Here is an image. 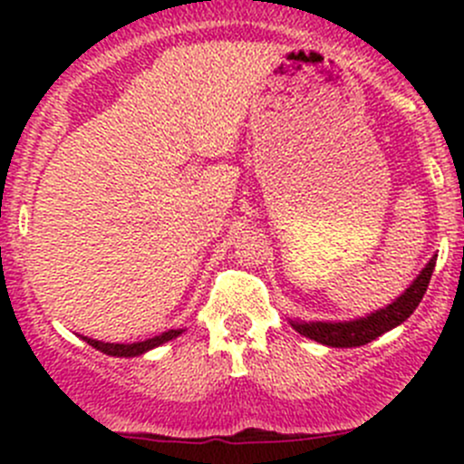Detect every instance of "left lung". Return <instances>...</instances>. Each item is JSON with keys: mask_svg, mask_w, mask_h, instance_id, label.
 I'll use <instances>...</instances> for the list:
<instances>
[{"mask_svg": "<svg viewBox=\"0 0 464 464\" xmlns=\"http://www.w3.org/2000/svg\"><path fill=\"white\" fill-rule=\"evenodd\" d=\"M435 260H438V256H433V258L424 265V269L420 271L418 278H415L395 301L388 303L386 307H379V310L371 312V314L359 316V319L353 321L296 319L289 323H292L294 330L301 332L303 336L316 341V343L330 345V348H359V345L371 343L377 336H382L383 332L401 325V323L413 314L415 307L420 305L422 296L427 294L429 280H431L435 269Z\"/></svg>", "mask_w": 464, "mask_h": 464, "instance_id": "left-lung-1", "label": "left lung"}]
</instances>
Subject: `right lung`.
I'll return each mask as SVG.
<instances>
[{"mask_svg": "<svg viewBox=\"0 0 464 464\" xmlns=\"http://www.w3.org/2000/svg\"><path fill=\"white\" fill-rule=\"evenodd\" d=\"M184 330H168L161 332L159 336H152V339H145V341H137V343H105V341H96V339H89V336H81L82 341H87L92 348L101 350L102 354H110V357H139V354H145L148 350L159 348V345L168 343V341L177 339Z\"/></svg>", "mask_w": 464, "mask_h": 464, "instance_id": "1", "label": "right lung"}]
</instances>
